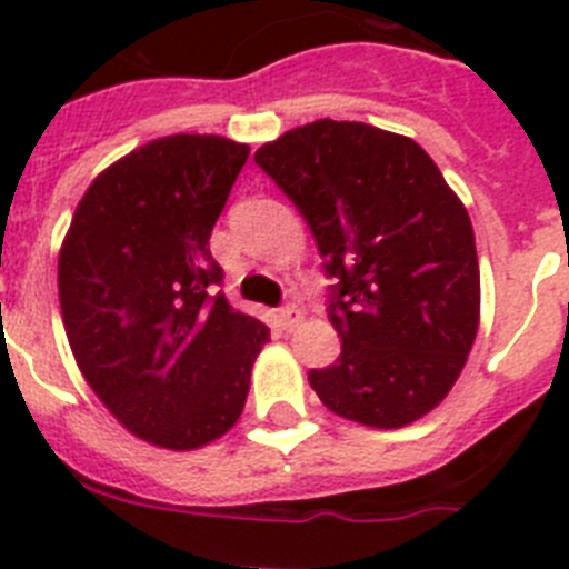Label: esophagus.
<instances>
[{"instance_id": "esophagus-1", "label": "esophagus", "mask_w": 569, "mask_h": 569, "mask_svg": "<svg viewBox=\"0 0 569 569\" xmlns=\"http://www.w3.org/2000/svg\"><path fill=\"white\" fill-rule=\"evenodd\" d=\"M299 321H301V310L296 308V305H284V308L279 310V325L284 330H293Z\"/></svg>"}]
</instances>
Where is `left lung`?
<instances>
[{
  "instance_id": "left-lung-1",
  "label": "left lung",
  "mask_w": 569,
  "mask_h": 569,
  "mask_svg": "<svg viewBox=\"0 0 569 569\" xmlns=\"http://www.w3.org/2000/svg\"><path fill=\"white\" fill-rule=\"evenodd\" d=\"M305 216L330 284L341 356L308 379L325 407L393 430L430 413L479 330L470 216L413 139L319 119L256 150Z\"/></svg>"
}]
</instances>
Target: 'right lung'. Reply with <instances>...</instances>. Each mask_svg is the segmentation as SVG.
Here are the masks:
<instances>
[{
  "label": "right lung",
  "mask_w": 569,
  "mask_h": 569,
  "mask_svg": "<svg viewBox=\"0 0 569 569\" xmlns=\"http://www.w3.org/2000/svg\"><path fill=\"white\" fill-rule=\"evenodd\" d=\"M248 144L164 136L82 196L62 253L64 333L93 393L130 433L196 450L236 425L264 321L230 308L210 233Z\"/></svg>",
  "instance_id": "add662e5"
}]
</instances>
